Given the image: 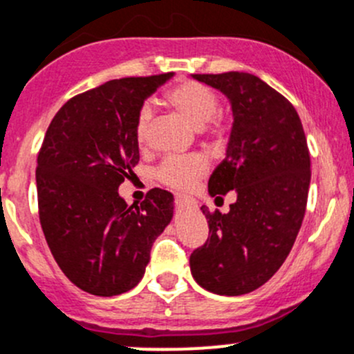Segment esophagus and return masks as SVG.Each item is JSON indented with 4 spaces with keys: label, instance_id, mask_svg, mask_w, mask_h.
Masks as SVG:
<instances>
[{
    "label": "esophagus",
    "instance_id": "34e87169",
    "mask_svg": "<svg viewBox=\"0 0 354 354\" xmlns=\"http://www.w3.org/2000/svg\"><path fill=\"white\" fill-rule=\"evenodd\" d=\"M174 202H176V205L181 207V208H193V207H195V200L188 198V196H183V195L174 196Z\"/></svg>",
    "mask_w": 354,
    "mask_h": 354
}]
</instances>
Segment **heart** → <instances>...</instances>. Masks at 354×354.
<instances>
[{
	"mask_svg": "<svg viewBox=\"0 0 354 354\" xmlns=\"http://www.w3.org/2000/svg\"><path fill=\"white\" fill-rule=\"evenodd\" d=\"M166 103L173 106L178 113L196 129H207L214 137H222L225 132V125L222 118H215V111L218 109V98L205 84L196 81H181L176 86L169 88L165 95ZM151 109L142 106L136 118V140L140 147L147 142L149 122H151ZM207 173V162L200 156H188V158H178L171 156L162 161L159 166L158 180L166 187L178 189V192H188L196 185V181Z\"/></svg>",
	"mask_w": 354,
	"mask_h": 354,
	"instance_id": "heart-1",
	"label": "heart"
}]
</instances>
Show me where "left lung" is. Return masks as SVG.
Instances as JSON below:
<instances>
[{
	"label": "left lung",
	"instance_id": "left-lung-1",
	"mask_svg": "<svg viewBox=\"0 0 354 354\" xmlns=\"http://www.w3.org/2000/svg\"><path fill=\"white\" fill-rule=\"evenodd\" d=\"M218 89L232 109L225 159L208 180L210 196L236 189L227 214L202 212L208 239L189 256L202 288L236 297L265 285L292 251L310 185V156L292 103L249 73L192 74Z\"/></svg>",
	"mask_w": 354,
	"mask_h": 354
}]
</instances>
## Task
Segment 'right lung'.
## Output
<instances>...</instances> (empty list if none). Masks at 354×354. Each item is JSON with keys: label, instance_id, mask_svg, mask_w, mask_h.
<instances>
[{"label": "right lung", "instance_id": "1", "mask_svg": "<svg viewBox=\"0 0 354 354\" xmlns=\"http://www.w3.org/2000/svg\"><path fill=\"white\" fill-rule=\"evenodd\" d=\"M173 76L122 77L81 93L44 137L35 173L40 225L62 273L91 295H120L139 283L173 218L166 189L152 188L140 207L118 195L139 162L137 113Z\"/></svg>", "mask_w": 354, "mask_h": 354}]
</instances>
